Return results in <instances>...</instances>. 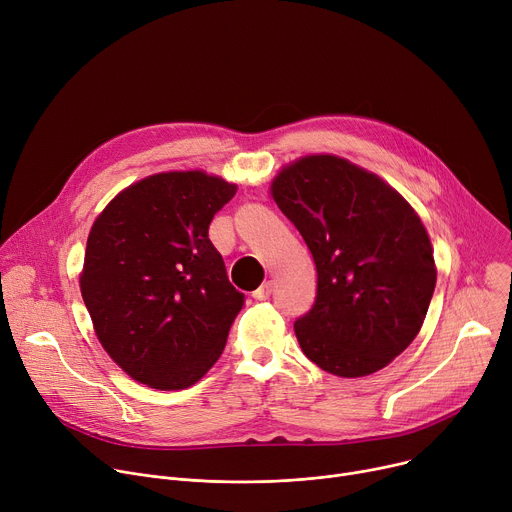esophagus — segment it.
<instances>
[{
    "label": "esophagus",
    "mask_w": 512,
    "mask_h": 512,
    "mask_svg": "<svg viewBox=\"0 0 512 512\" xmlns=\"http://www.w3.org/2000/svg\"><path fill=\"white\" fill-rule=\"evenodd\" d=\"M271 292H273V284H271V282H265L263 286H259V288L253 292V298L261 302V300H267V298L271 296Z\"/></svg>",
    "instance_id": "1"
}]
</instances>
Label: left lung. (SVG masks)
<instances>
[{"label":"left lung","instance_id":"8db88e82","mask_svg":"<svg viewBox=\"0 0 512 512\" xmlns=\"http://www.w3.org/2000/svg\"><path fill=\"white\" fill-rule=\"evenodd\" d=\"M269 194L316 265V300L294 322L304 355L339 378L376 374L421 331L437 284L429 232L386 183L343 157L284 165Z\"/></svg>","mask_w":512,"mask_h":512}]
</instances>
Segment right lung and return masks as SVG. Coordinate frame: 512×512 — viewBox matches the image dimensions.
Returning <instances> with one entry per match:
<instances>
[{"instance_id":"obj_1","label":"right lung","mask_w":512,"mask_h":512,"mask_svg":"<svg viewBox=\"0 0 512 512\" xmlns=\"http://www.w3.org/2000/svg\"><path fill=\"white\" fill-rule=\"evenodd\" d=\"M237 185L202 169L130 183L91 224L79 288L94 331L122 371L183 390L218 361L245 294L208 239Z\"/></svg>"}]
</instances>
